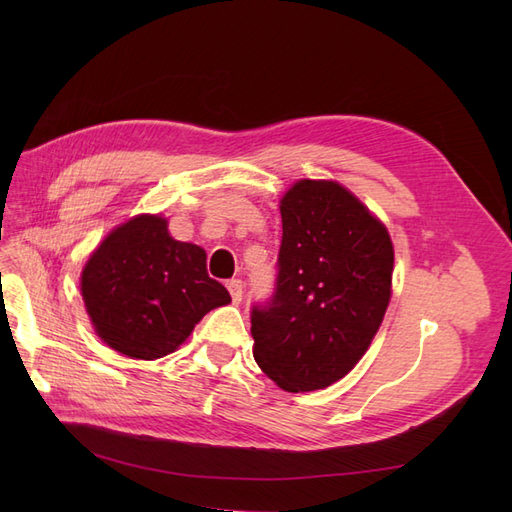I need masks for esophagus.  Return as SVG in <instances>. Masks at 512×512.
Returning <instances> with one entry per match:
<instances>
[{
	"instance_id": "1",
	"label": "esophagus",
	"mask_w": 512,
	"mask_h": 512,
	"mask_svg": "<svg viewBox=\"0 0 512 512\" xmlns=\"http://www.w3.org/2000/svg\"><path fill=\"white\" fill-rule=\"evenodd\" d=\"M228 292H230L232 301L239 303L241 297H243V282H241V280H230V282H228Z\"/></svg>"
}]
</instances>
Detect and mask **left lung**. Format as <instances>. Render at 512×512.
Returning <instances> with one entry per match:
<instances>
[{
  "label": "left lung",
  "instance_id": "obj_1",
  "mask_svg": "<svg viewBox=\"0 0 512 512\" xmlns=\"http://www.w3.org/2000/svg\"><path fill=\"white\" fill-rule=\"evenodd\" d=\"M271 299L252 307L254 359L284 391L327 389L361 361L391 301L393 243L335 181L284 194Z\"/></svg>",
  "mask_w": 512,
  "mask_h": 512
}]
</instances>
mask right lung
<instances>
[{
    "instance_id": "1",
    "label": "right lung",
    "mask_w": 512,
    "mask_h": 512,
    "mask_svg": "<svg viewBox=\"0 0 512 512\" xmlns=\"http://www.w3.org/2000/svg\"><path fill=\"white\" fill-rule=\"evenodd\" d=\"M81 292L106 346L153 361L175 352L211 309L230 303L200 245L175 241L160 215H136L89 256Z\"/></svg>"
}]
</instances>
